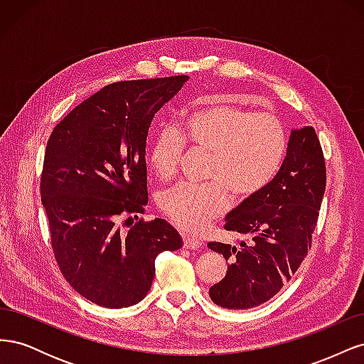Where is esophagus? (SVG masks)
Segmentation results:
<instances>
[{"instance_id":"obj_1","label":"esophagus","mask_w":364,"mask_h":364,"mask_svg":"<svg viewBox=\"0 0 364 364\" xmlns=\"http://www.w3.org/2000/svg\"><path fill=\"white\" fill-rule=\"evenodd\" d=\"M183 246L186 249H199L202 246V240L193 235H183Z\"/></svg>"}]
</instances>
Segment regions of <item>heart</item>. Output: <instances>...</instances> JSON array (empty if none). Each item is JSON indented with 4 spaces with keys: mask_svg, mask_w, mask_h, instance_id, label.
<instances>
[{
    "mask_svg": "<svg viewBox=\"0 0 364 364\" xmlns=\"http://www.w3.org/2000/svg\"><path fill=\"white\" fill-rule=\"evenodd\" d=\"M191 150L208 153L206 183H179L164 191L161 211L181 229L197 232L229 206V191L247 199L266 188L278 173L287 139L281 121L237 105L203 100L178 130L158 132L149 153L153 171L162 181L173 179Z\"/></svg>",
    "mask_w": 364,
    "mask_h": 364,
    "instance_id": "obj_1",
    "label": "heart"
}]
</instances>
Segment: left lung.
Instances as JSON below:
<instances>
[{"label":"left lung","instance_id":"1","mask_svg":"<svg viewBox=\"0 0 364 364\" xmlns=\"http://www.w3.org/2000/svg\"><path fill=\"white\" fill-rule=\"evenodd\" d=\"M325 186V158L316 130H291L277 176L225 220L226 230L249 240L238 246L208 243L229 261L226 277L209 289L214 304L247 310L267 302L291 279L311 247Z\"/></svg>","mask_w":364,"mask_h":364}]
</instances>
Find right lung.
<instances>
[{"label": "right lung", "mask_w": 364, "mask_h": 364, "mask_svg": "<svg viewBox=\"0 0 364 364\" xmlns=\"http://www.w3.org/2000/svg\"><path fill=\"white\" fill-rule=\"evenodd\" d=\"M186 80L173 75L107 85L75 106L48 138L41 197L54 258L71 287L100 306L144 299L156 257L182 247L164 218H141L127 233L117 220L144 214L149 127Z\"/></svg>", "instance_id": "right-lung-1"}]
</instances>
